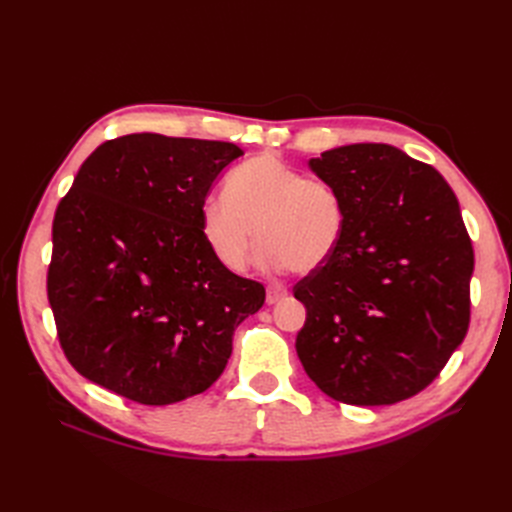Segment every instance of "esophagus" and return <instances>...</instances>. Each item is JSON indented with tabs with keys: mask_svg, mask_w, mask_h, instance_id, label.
Segmentation results:
<instances>
[{
	"mask_svg": "<svg viewBox=\"0 0 512 512\" xmlns=\"http://www.w3.org/2000/svg\"><path fill=\"white\" fill-rule=\"evenodd\" d=\"M286 297H288V290H286L284 286H280V284H271V286L267 288V303H269V305L280 303V301H284Z\"/></svg>",
	"mask_w": 512,
	"mask_h": 512,
	"instance_id": "34e87169",
	"label": "esophagus"
}]
</instances>
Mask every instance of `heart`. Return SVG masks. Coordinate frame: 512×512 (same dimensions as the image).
Wrapping results in <instances>:
<instances>
[{
	"instance_id": "heart-1",
	"label": "heart",
	"mask_w": 512,
	"mask_h": 512,
	"mask_svg": "<svg viewBox=\"0 0 512 512\" xmlns=\"http://www.w3.org/2000/svg\"><path fill=\"white\" fill-rule=\"evenodd\" d=\"M344 228L346 209L335 185L271 153L239 164L226 179V196H207L200 205V235L232 273L250 265L258 239L265 243V267L316 271L337 250Z\"/></svg>"
}]
</instances>
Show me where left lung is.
<instances>
[{
  "instance_id": "obj_1",
  "label": "left lung",
  "mask_w": 512,
  "mask_h": 512,
  "mask_svg": "<svg viewBox=\"0 0 512 512\" xmlns=\"http://www.w3.org/2000/svg\"><path fill=\"white\" fill-rule=\"evenodd\" d=\"M335 185L346 228L294 284L307 318L297 354L318 389L350 406H391L440 376L470 324L472 241L436 168L359 143L309 160Z\"/></svg>"
}]
</instances>
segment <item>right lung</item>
Returning <instances> with one entry per match:
<instances>
[{"mask_svg": "<svg viewBox=\"0 0 512 512\" xmlns=\"http://www.w3.org/2000/svg\"><path fill=\"white\" fill-rule=\"evenodd\" d=\"M243 156L224 141L128 134L83 162L53 218L46 294L79 374L143 406L220 378L232 333L265 286L228 271L200 235V205Z\"/></svg>", "mask_w": 512, "mask_h": 512, "instance_id": "add662e5", "label": "right lung"}]
</instances>
